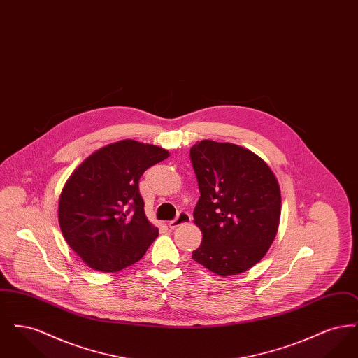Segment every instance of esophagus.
Segmentation results:
<instances>
[{"label": "esophagus", "mask_w": 358, "mask_h": 358, "mask_svg": "<svg viewBox=\"0 0 358 358\" xmlns=\"http://www.w3.org/2000/svg\"><path fill=\"white\" fill-rule=\"evenodd\" d=\"M192 220V217H190V215L187 213V212H180L178 215H177V217L174 219V220H171L169 222V228L171 229H174V228H177V227H180V225H182V224H187V222H190Z\"/></svg>", "instance_id": "obj_1"}]
</instances>
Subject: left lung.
I'll list each match as a JSON object with an SVG mask.
<instances>
[{"mask_svg": "<svg viewBox=\"0 0 358 358\" xmlns=\"http://www.w3.org/2000/svg\"><path fill=\"white\" fill-rule=\"evenodd\" d=\"M203 232L192 257L220 276L244 273L267 254L280 219V189L270 166L234 143L205 139L190 149Z\"/></svg>", "mask_w": 358, "mask_h": 358, "instance_id": "1", "label": "left lung"}]
</instances>
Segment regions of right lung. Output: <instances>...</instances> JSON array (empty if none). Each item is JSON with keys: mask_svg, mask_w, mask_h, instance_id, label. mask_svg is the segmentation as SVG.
Here are the masks:
<instances>
[{"mask_svg": "<svg viewBox=\"0 0 358 358\" xmlns=\"http://www.w3.org/2000/svg\"><path fill=\"white\" fill-rule=\"evenodd\" d=\"M169 152L133 139L107 145L69 176L59 199V224L69 247L96 271L136 263L158 236L146 219L139 178Z\"/></svg>", "mask_w": 358, "mask_h": 358, "instance_id": "right-lung-1", "label": "right lung"}]
</instances>
